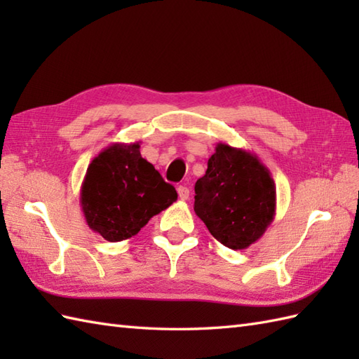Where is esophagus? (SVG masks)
<instances>
[{
    "label": "esophagus",
    "mask_w": 359,
    "mask_h": 359,
    "mask_svg": "<svg viewBox=\"0 0 359 359\" xmlns=\"http://www.w3.org/2000/svg\"><path fill=\"white\" fill-rule=\"evenodd\" d=\"M177 194H179V199L180 201H187L188 197H189V189L187 187H184V185H180L177 188Z\"/></svg>",
    "instance_id": "obj_1"
}]
</instances>
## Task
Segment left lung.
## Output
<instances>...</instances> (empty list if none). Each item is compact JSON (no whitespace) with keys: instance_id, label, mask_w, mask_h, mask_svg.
<instances>
[{"instance_id":"obj_1","label":"left lung","mask_w":359,"mask_h":359,"mask_svg":"<svg viewBox=\"0 0 359 359\" xmlns=\"http://www.w3.org/2000/svg\"><path fill=\"white\" fill-rule=\"evenodd\" d=\"M194 211L222 245L245 250L276 215V185L253 152L217 143L194 187Z\"/></svg>"}]
</instances>
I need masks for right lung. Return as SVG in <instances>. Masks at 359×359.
<instances>
[{"label": "right lung", "instance_id": "obj_1", "mask_svg": "<svg viewBox=\"0 0 359 359\" xmlns=\"http://www.w3.org/2000/svg\"><path fill=\"white\" fill-rule=\"evenodd\" d=\"M177 201L175 188L140 154V143H112L89 163L80 203L86 224L109 242L133 238Z\"/></svg>", "mask_w": 359, "mask_h": 359}]
</instances>
